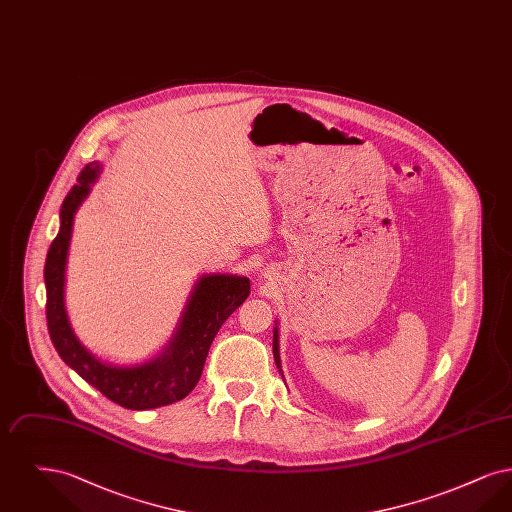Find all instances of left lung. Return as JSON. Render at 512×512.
<instances>
[{"mask_svg": "<svg viewBox=\"0 0 512 512\" xmlns=\"http://www.w3.org/2000/svg\"><path fill=\"white\" fill-rule=\"evenodd\" d=\"M272 353H274V363L282 372V363H280V347H278V328H274V338H272Z\"/></svg>", "mask_w": 512, "mask_h": 512, "instance_id": "obj_1", "label": "left lung"}]
</instances>
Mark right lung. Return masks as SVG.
I'll list each match as a JSON object with an SVG mask.
<instances>
[{"label": "right lung", "instance_id": "right-lung-1", "mask_svg": "<svg viewBox=\"0 0 512 512\" xmlns=\"http://www.w3.org/2000/svg\"><path fill=\"white\" fill-rule=\"evenodd\" d=\"M99 172L98 161L86 165L78 176V184L61 205V226L49 245L44 268L49 338L59 357L113 403L132 411L165 407L194 390L220 326L249 295V278L234 274L201 276L172 340L159 357L136 366L101 363L74 336L65 309V268L74 215L90 194Z\"/></svg>", "mask_w": 512, "mask_h": 512}]
</instances>
